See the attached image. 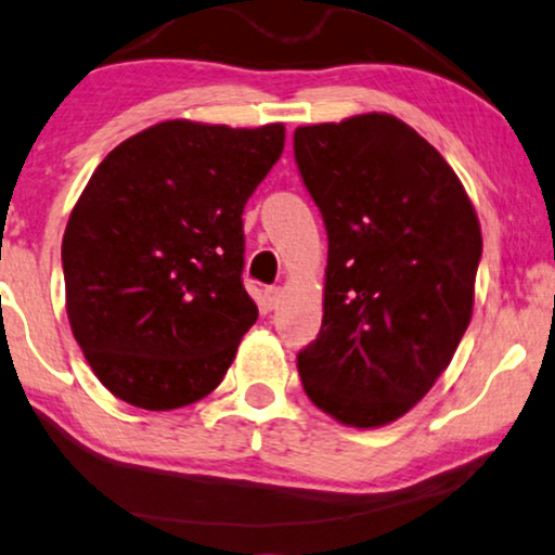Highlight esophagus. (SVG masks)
Listing matches in <instances>:
<instances>
[{
    "label": "esophagus",
    "instance_id": "obj_1",
    "mask_svg": "<svg viewBox=\"0 0 555 555\" xmlns=\"http://www.w3.org/2000/svg\"><path fill=\"white\" fill-rule=\"evenodd\" d=\"M263 297H266V307H269V310H276L279 301H282V297H284L282 286H269V289L263 292Z\"/></svg>",
    "mask_w": 555,
    "mask_h": 555
}]
</instances>
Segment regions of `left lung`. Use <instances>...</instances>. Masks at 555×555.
Here are the masks:
<instances>
[{"label":"left lung","instance_id":"1","mask_svg":"<svg viewBox=\"0 0 555 555\" xmlns=\"http://www.w3.org/2000/svg\"><path fill=\"white\" fill-rule=\"evenodd\" d=\"M294 156L327 230L325 314L297 356L301 387L343 425H389L472 322L479 217L448 160L387 112L301 125Z\"/></svg>","mask_w":555,"mask_h":555}]
</instances>
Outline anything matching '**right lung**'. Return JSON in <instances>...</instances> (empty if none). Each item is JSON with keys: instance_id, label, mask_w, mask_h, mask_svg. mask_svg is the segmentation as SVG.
I'll return each mask as SVG.
<instances>
[{"instance_id": "right-lung-1", "label": "right lung", "mask_w": 555, "mask_h": 555, "mask_svg": "<svg viewBox=\"0 0 555 555\" xmlns=\"http://www.w3.org/2000/svg\"><path fill=\"white\" fill-rule=\"evenodd\" d=\"M284 125L164 120L91 173L63 233L68 325L122 402L166 412L217 389L258 318L243 286V207Z\"/></svg>"}]
</instances>
